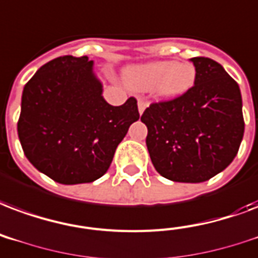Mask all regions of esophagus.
<instances>
[{
    "label": "esophagus",
    "mask_w": 258,
    "mask_h": 258,
    "mask_svg": "<svg viewBox=\"0 0 258 258\" xmlns=\"http://www.w3.org/2000/svg\"><path fill=\"white\" fill-rule=\"evenodd\" d=\"M137 106H139V113L143 114L145 108H147V106H148V103H147V100H144L143 98H139V100H137Z\"/></svg>",
    "instance_id": "esophagus-1"
}]
</instances>
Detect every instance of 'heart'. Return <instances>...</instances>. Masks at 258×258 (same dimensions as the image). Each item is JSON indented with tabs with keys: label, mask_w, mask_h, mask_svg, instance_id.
I'll list each match as a JSON object with an SVG mask.
<instances>
[{
	"label": "heart",
	"mask_w": 258,
	"mask_h": 258,
	"mask_svg": "<svg viewBox=\"0 0 258 258\" xmlns=\"http://www.w3.org/2000/svg\"><path fill=\"white\" fill-rule=\"evenodd\" d=\"M196 80L191 63L155 61L129 67L125 71L126 84L136 91H156L162 99H175L190 90Z\"/></svg>",
	"instance_id": "b5f03b06"
}]
</instances>
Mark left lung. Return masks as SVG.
Returning a JSON list of instances; mask_svg holds the SVG:
<instances>
[{
	"label": "left lung",
	"instance_id": "8db88e82",
	"mask_svg": "<svg viewBox=\"0 0 258 258\" xmlns=\"http://www.w3.org/2000/svg\"><path fill=\"white\" fill-rule=\"evenodd\" d=\"M190 61L195 85L179 98L151 104L141 122L156 171L170 181L199 183L234 160L245 122L239 87L224 68L211 58Z\"/></svg>",
	"mask_w": 258,
	"mask_h": 258
}]
</instances>
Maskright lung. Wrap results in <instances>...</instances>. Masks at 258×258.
I'll return each mask as SVG.
<instances>
[{"mask_svg": "<svg viewBox=\"0 0 258 258\" xmlns=\"http://www.w3.org/2000/svg\"><path fill=\"white\" fill-rule=\"evenodd\" d=\"M87 55H63L40 67L23 90L17 133L31 164L58 183L94 182L140 118L137 100H104Z\"/></svg>", "mask_w": 258, "mask_h": 258, "instance_id": "right-lung-1", "label": "right lung"}]
</instances>
